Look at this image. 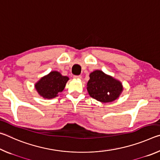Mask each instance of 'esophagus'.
Returning a JSON list of instances; mask_svg holds the SVG:
<instances>
[{
	"label": "esophagus",
	"mask_w": 160,
	"mask_h": 160,
	"mask_svg": "<svg viewBox=\"0 0 160 160\" xmlns=\"http://www.w3.org/2000/svg\"><path fill=\"white\" fill-rule=\"evenodd\" d=\"M73 78L75 79H81V78H82V76H81V75H74Z\"/></svg>",
	"instance_id": "obj_1"
}]
</instances>
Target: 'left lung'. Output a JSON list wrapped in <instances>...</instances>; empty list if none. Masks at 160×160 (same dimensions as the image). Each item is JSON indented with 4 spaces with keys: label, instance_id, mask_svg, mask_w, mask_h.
Here are the masks:
<instances>
[{
    "label": "left lung",
    "instance_id": "left-lung-1",
    "mask_svg": "<svg viewBox=\"0 0 160 160\" xmlns=\"http://www.w3.org/2000/svg\"><path fill=\"white\" fill-rule=\"evenodd\" d=\"M87 90L91 97L99 102H111L118 98L123 90L122 84L101 70L91 72Z\"/></svg>",
    "mask_w": 160,
    "mask_h": 160
}]
</instances>
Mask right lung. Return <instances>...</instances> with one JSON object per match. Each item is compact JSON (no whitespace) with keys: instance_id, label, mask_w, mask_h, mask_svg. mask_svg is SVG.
<instances>
[{"instance_id":"add662e5","label":"right lung","mask_w":160,"mask_h":160,"mask_svg":"<svg viewBox=\"0 0 160 160\" xmlns=\"http://www.w3.org/2000/svg\"><path fill=\"white\" fill-rule=\"evenodd\" d=\"M68 79V78L63 76L60 72L52 71L47 76L42 78L35 85V88L44 98H54L64 90Z\"/></svg>"}]
</instances>
